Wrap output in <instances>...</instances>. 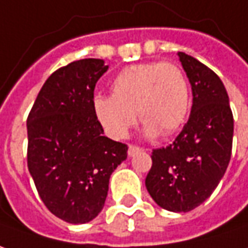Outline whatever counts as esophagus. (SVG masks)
Here are the masks:
<instances>
[{"label": "esophagus", "mask_w": 248, "mask_h": 248, "mask_svg": "<svg viewBox=\"0 0 248 248\" xmlns=\"http://www.w3.org/2000/svg\"><path fill=\"white\" fill-rule=\"evenodd\" d=\"M142 149L140 148V146H136V145H129V151H127V153H129V156H134V155H137L138 152H141Z\"/></svg>", "instance_id": "34e87169"}]
</instances>
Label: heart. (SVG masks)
I'll list each match as a JSON object with an SVG mask.
<instances>
[{"mask_svg": "<svg viewBox=\"0 0 248 248\" xmlns=\"http://www.w3.org/2000/svg\"><path fill=\"white\" fill-rule=\"evenodd\" d=\"M112 95H96L93 112L114 140L127 137L137 122L146 137L170 136L181 127L190 108V87L182 69L170 62H146L124 69L111 84Z\"/></svg>", "mask_w": 248, "mask_h": 248, "instance_id": "b5f03b06", "label": "heart"}]
</instances>
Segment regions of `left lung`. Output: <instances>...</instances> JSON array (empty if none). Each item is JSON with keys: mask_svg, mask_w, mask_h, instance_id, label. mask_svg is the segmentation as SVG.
<instances>
[{"mask_svg": "<svg viewBox=\"0 0 248 248\" xmlns=\"http://www.w3.org/2000/svg\"><path fill=\"white\" fill-rule=\"evenodd\" d=\"M193 92L187 124L166 148L153 149L145 186L170 212H190L210 197L230 164L233 117L220 77L198 60L178 53Z\"/></svg>", "mask_w": 248, "mask_h": 248, "instance_id": "1", "label": "left lung"}]
</instances>
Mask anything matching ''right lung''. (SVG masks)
I'll list each match as a JSON object with an SVG mask.
<instances>
[{
	"instance_id": "1",
	"label": "right lung",
	"mask_w": 248,
	"mask_h": 248,
	"mask_svg": "<svg viewBox=\"0 0 248 248\" xmlns=\"http://www.w3.org/2000/svg\"><path fill=\"white\" fill-rule=\"evenodd\" d=\"M103 60L75 61L43 84L27 119V161L47 209L70 224L102 212L111 173L127 157V145L104 136L92 102Z\"/></svg>"
}]
</instances>
